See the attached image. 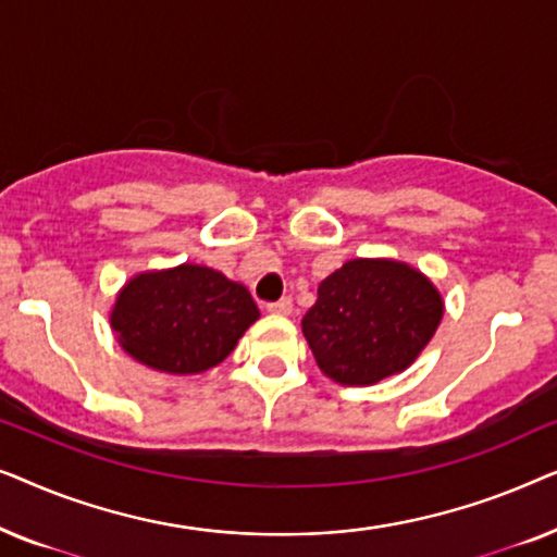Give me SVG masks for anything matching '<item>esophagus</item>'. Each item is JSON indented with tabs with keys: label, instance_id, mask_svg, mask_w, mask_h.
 I'll return each instance as SVG.
<instances>
[{
	"label": "esophagus",
	"instance_id": "1",
	"mask_svg": "<svg viewBox=\"0 0 557 557\" xmlns=\"http://www.w3.org/2000/svg\"><path fill=\"white\" fill-rule=\"evenodd\" d=\"M265 309H269L271 314H281V317H286V314H292L294 301H292V296H284V299H278V301L269 304V307H265Z\"/></svg>",
	"mask_w": 557,
	"mask_h": 557
}]
</instances>
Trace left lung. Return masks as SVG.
<instances>
[{
	"instance_id": "8db88e82",
	"label": "left lung",
	"mask_w": 557,
	"mask_h": 557,
	"mask_svg": "<svg viewBox=\"0 0 557 557\" xmlns=\"http://www.w3.org/2000/svg\"><path fill=\"white\" fill-rule=\"evenodd\" d=\"M441 317L444 299L413 265L355 258L319 284L301 330L326 377L372 385L406 370Z\"/></svg>"
}]
</instances>
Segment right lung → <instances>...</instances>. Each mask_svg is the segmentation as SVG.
<instances>
[{
	"mask_svg": "<svg viewBox=\"0 0 557 557\" xmlns=\"http://www.w3.org/2000/svg\"><path fill=\"white\" fill-rule=\"evenodd\" d=\"M248 288L208 265L147 271L121 288L111 330L134 360L172 375H197L233 352L256 319Z\"/></svg>",
	"mask_w": 557,
	"mask_h": 557,
	"instance_id": "right-lung-1",
	"label": "right lung"
}]
</instances>
